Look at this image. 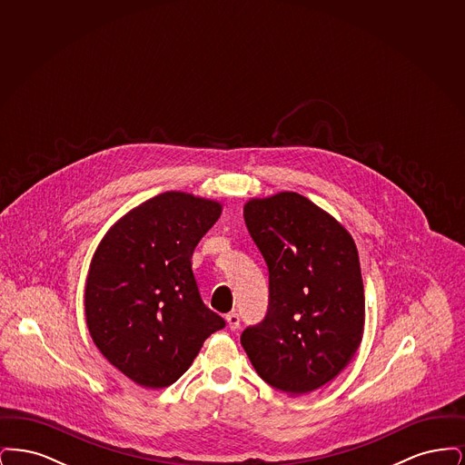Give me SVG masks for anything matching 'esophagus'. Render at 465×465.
Segmentation results:
<instances>
[{"label":"esophagus","mask_w":465,"mask_h":465,"mask_svg":"<svg viewBox=\"0 0 465 465\" xmlns=\"http://www.w3.org/2000/svg\"><path fill=\"white\" fill-rule=\"evenodd\" d=\"M226 322H228V328L232 330V331H235V330H239V326H241V317H239V313H235V312H230V313H226Z\"/></svg>","instance_id":"obj_1"}]
</instances>
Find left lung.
<instances>
[{
	"instance_id": "1",
	"label": "left lung",
	"mask_w": 465,
	"mask_h": 465,
	"mask_svg": "<svg viewBox=\"0 0 465 465\" xmlns=\"http://www.w3.org/2000/svg\"><path fill=\"white\" fill-rule=\"evenodd\" d=\"M243 220L270 273L265 321L241 336L256 373L302 396L326 385L354 357L364 331V286L352 235L294 192L243 205Z\"/></svg>"
}]
</instances>
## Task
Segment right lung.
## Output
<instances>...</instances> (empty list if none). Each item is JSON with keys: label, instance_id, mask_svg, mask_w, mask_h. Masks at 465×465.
<instances>
[{"label": "right lung", "instance_id": "add662e5", "mask_svg": "<svg viewBox=\"0 0 465 465\" xmlns=\"http://www.w3.org/2000/svg\"><path fill=\"white\" fill-rule=\"evenodd\" d=\"M222 211L218 200L160 193L114 223L92 256L84 296L90 336L141 387L174 383L224 328L192 272L193 251Z\"/></svg>", "mask_w": 465, "mask_h": 465}]
</instances>
